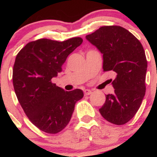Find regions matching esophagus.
Returning <instances> with one entry per match:
<instances>
[{"instance_id": "1", "label": "esophagus", "mask_w": 157, "mask_h": 157, "mask_svg": "<svg viewBox=\"0 0 157 157\" xmlns=\"http://www.w3.org/2000/svg\"><path fill=\"white\" fill-rule=\"evenodd\" d=\"M92 93V91L90 90H84V95L85 96H88V95H90Z\"/></svg>"}]
</instances>
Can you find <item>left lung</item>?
<instances>
[{"mask_svg":"<svg viewBox=\"0 0 157 157\" xmlns=\"http://www.w3.org/2000/svg\"><path fill=\"white\" fill-rule=\"evenodd\" d=\"M103 55V71H113L114 94L105 96L99 112L109 122H128L140 108L146 91L147 61L140 41L119 26H102L86 36Z\"/></svg>","mask_w":157,"mask_h":157,"instance_id":"8db88e82","label":"left lung"}]
</instances>
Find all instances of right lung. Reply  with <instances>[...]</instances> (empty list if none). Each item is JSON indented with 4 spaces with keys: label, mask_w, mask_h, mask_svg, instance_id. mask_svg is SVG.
I'll return each instance as SVG.
<instances>
[{
    "label": "right lung",
    "mask_w": 157,
    "mask_h": 157,
    "mask_svg": "<svg viewBox=\"0 0 157 157\" xmlns=\"http://www.w3.org/2000/svg\"><path fill=\"white\" fill-rule=\"evenodd\" d=\"M83 42L80 37L63 42L41 39L26 44L16 57L13 83L20 105L41 131L57 134L71 120L76 102L83 97L80 89L64 91L52 82L62 71L67 56Z\"/></svg>",
    "instance_id": "right-lung-1"
}]
</instances>
